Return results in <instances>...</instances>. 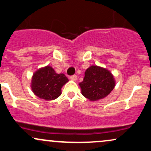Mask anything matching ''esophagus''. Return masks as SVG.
Returning a JSON list of instances; mask_svg holds the SVG:
<instances>
[{"mask_svg":"<svg viewBox=\"0 0 151 151\" xmlns=\"http://www.w3.org/2000/svg\"><path fill=\"white\" fill-rule=\"evenodd\" d=\"M70 79H72V80H74V81L77 80V76L76 75V74H74V75L70 76Z\"/></svg>","mask_w":151,"mask_h":151,"instance_id":"1","label":"esophagus"}]
</instances>
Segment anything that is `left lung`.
Segmentation results:
<instances>
[{"instance_id":"8db88e82","label":"left lung","mask_w":151,"mask_h":151,"mask_svg":"<svg viewBox=\"0 0 151 151\" xmlns=\"http://www.w3.org/2000/svg\"><path fill=\"white\" fill-rule=\"evenodd\" d=\"M79 86L83 96L91 101H96L108 96L115 86V81L109 71L98 66H91L86 70Z\"/></svg>"}]
</instances>
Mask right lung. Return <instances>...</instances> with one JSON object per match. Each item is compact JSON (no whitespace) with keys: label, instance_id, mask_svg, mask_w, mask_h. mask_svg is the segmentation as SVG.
I'll return each instance as SVG.
<instances>
[{"label":"right lung","instance_id":"obj_1","mask_svg":"<svg viewBox=\"0 0 151 151\" xmlns=\"http://www.w3.org/2000/svg\"><path fill=\"white\" fill-rule=\"evenodd\" d=\"M64 74H57L51 67L40 69L33 74L32 89L39 98L54 100L61 95V88L68 81Z\"/></svg>","mask_w":151,"mask_h":151}]
</instances>
